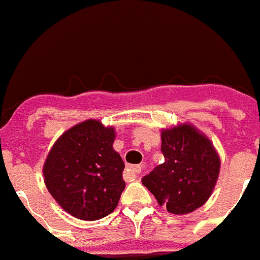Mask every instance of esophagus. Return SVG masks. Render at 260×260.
Returning a JSON list of instances; mask_svg holds the SVG:
<instances>
[{
  "instance_id": "esophagus-1",
  "label": "esophagus",
  "mask_w": 260,
  "mask_h": 260,
  "mask_svg": "<svg viewBox=\"0 0 260 260\" xmlns=\"http://www.w3.org/2000/svg\"><path fill=\"white\" fill-rule=\"evenodd\" d=\"M128 169H129V171L133 175H138V174H141V171H142V166L141 165H131L128 166Z\"/></svg>"
}]
</instances>
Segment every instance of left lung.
Instances as JSON below:
<instances>
[{
	"mask_svg": "<svg viewBox=\"0 0 260 260\" xmlns=\"http://www.w3.org/2000/svg\"><path fill=\"white\" fill-rule=\"evenodd\" d=\"M161 141L165 162L143 176L142 184L169 212H193L210 198L220 158L212 143L191 125L164 129Z\"/></svg>",
	"mask_w": 260,
	"mask_h": 260,
	"instance_id": "left-lung-1",
	"label": "left lung"
}]
</instances>
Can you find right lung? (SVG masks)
Returning a JSON list of instances; mask_svg holds the SVG:
<instances>
[{"instance_id": "add662e5", "label": "right lung", "mask_w": 260, "mask_h": 260, "mask_svg": "<svg viewBox=\"0 0 260 260\" xmlns=\"http://www.w3.org/2000/svg\"><path fill=\"white\" fill-rule=\"evenodd\" d=\"M114 129L86 120L60 136L44 164L48 190L58 205L85 221L110 215L124 190V162L113 150Z\"/></svg>"}]
</instances>
